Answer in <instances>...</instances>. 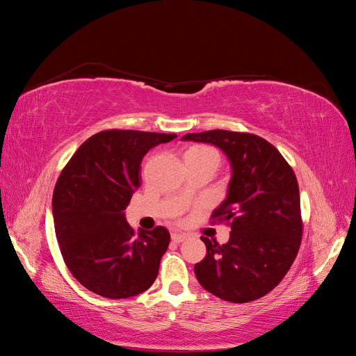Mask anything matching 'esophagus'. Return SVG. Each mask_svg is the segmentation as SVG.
Listing matches in <instances>:
<instances>
[{
	"instance_id": "34e87169",
	"label": "esophagus",
	"mask_w": 356,
	"mask_h": 356,
	"mask_svg": "<svg viewBox=\"0 0 356 356\" xmlns=\"http://www.w3.org/2000/svg\"><path fill=\"white\" fill-rule=\"evenodd\" d=\"M187 239V234L186 233H172V241L175 243H181Z\"/></svg>"
}]
</instances>
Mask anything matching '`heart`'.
<instances>
[{
    "instance_id": "1",
    "label": "heart",
    "mask_w": 356,
    "mask_h": 356,
    "mask_svg": "<svg viewBox=\"0 0 356 356\" xmlns=\"http://www.w3.org/2000/svg\"><path fill=\"white\" fill-rule=\"evenodd\" d=\"M208 153H212V154H217L213 152V149L208 148V147H193L190 148L187 154H208Z\"/></svg>"
}]
</instances>
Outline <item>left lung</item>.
Segmentation results:
<instances>
[{
  "instance_id": "1",
  "label": "left lung",
  "mask_w": 356,
  "mask_h": 356,
  "mask_svg": "<svg viewBox=\"0 0 356 356\" xmlns=\"http://www.w3.org/2000/svg\"><path fill=\"white\" fill-rule=\"evenodd\" d=\"M181 141L218 147L232 168L227 195L212 213L230 224V239L218 245L202 236L207 257L195 266L199 284L232 303L266 296L289 270L303 233L293 169L270 143L251 134L215 129Z\"/></svg>"
}]
</instances>
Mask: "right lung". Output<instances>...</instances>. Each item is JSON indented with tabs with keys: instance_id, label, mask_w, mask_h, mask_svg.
<instances>
[{
	"instance_id": "add662e5",
	"label": "right lung",
	"mask_w": 356,
	"mask_h": 356,
	"mask_svg": "<svg viewBox=\"0 0 356 356\" xmlns=\"http://www.w3.org/2000/svg\"><path fill=\"white\" fill-rule=\"evenodd\" d=\"M177 135L104 131L83 143L53 191L51 211L63 261L77 281L106 298L144 293L169 246L165 227L136 234L126 221L141 184V161Z\"/></svg>"
}]
</instances>
